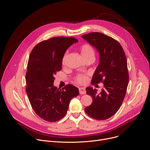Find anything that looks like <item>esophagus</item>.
Segmentation results:
<instances>
[{
	"label": "esophagus",
	"mask_w": 150,
	"mask_h": 150,
	"mask_svg": "<svg viewBox=\"0 0 150 150\" xmlns=\"http://www.w3.org/2000/svg\"><path fill=\"white\" fill-rule=\"evenodd\" d=\"M79 91L81 94H85L86 93V88L84 87H80L79 88Z\"/></svg>",
	"instance_id": "esophagus-1"
}]
</instances>
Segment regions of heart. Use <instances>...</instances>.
Returning <instances> with one entry per match:
<instances>
[{
	"label": "heart",
	"instance_id": "obj_1",
	"mask_svg": "<svg viewBox=\"0 0 150 150\" xmlns=\"http://www.w3.org/2000/svg\"><path fill=\"white\" fill-rule=\"evenodd\" d=\"M80 51H81V54L82 57L84 59L87 57H94V51L93 48L88 44H84L82 46H81L80 47ZM66 58V55L63 57L62 62L63 63H64ZM75 80L76 82L78 84H86L87 81H88V77L86 75H83V74H78L76 75L75 78Z\"/></svg>",
	"mask_w": 150,
	"mask_h": 150
}]
</instances>
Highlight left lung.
<instances>
[{
	"instance_id": "8db88e82",
	"label": "left lung",
	"mask_w": 150,
	"mask_h": 150,
	"mask_svg": "<svg viewBox=\"0 0 150 150\" xmlns=\"http://www.w3.org/2000/svg\"><path fill=\"white\" fill-rule=\"evenodd\" d=\"M82 37L96 48L100 55L91 84L103 82L104 86L99 94L96 89L86 88L93 102L85 108V111L93 118L106 120L118 111L126 93L129 73L125 53L117 40L103 33L92 32Z\"/></svg>"
}]
</instances>
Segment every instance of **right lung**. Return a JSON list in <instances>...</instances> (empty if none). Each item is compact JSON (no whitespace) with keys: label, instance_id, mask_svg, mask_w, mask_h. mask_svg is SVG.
Here are the masks:
<instances>
[{"label":"right lung","instance_id":"obj_1","mask_svg":"<svg viewBox=\"0 0 150 150\" xmlns=\"http://www.w3.org/2000/svg\"><path fill=\"white\" fill-rule=\"evenodd\" d=\"M78 40L72 37H54L38 44L32 50L25 75V91L36 114L48 122L63 118L71 100L79 94L77 87L53 86L54 76L61 71L64 54Z\"/></svg>","mask_w":150,"mask_h":150}]
</instances>
